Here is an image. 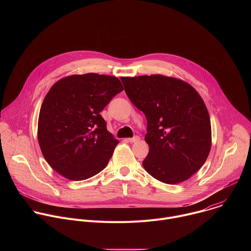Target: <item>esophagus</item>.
<instances>
[{"mask_svg":"<svg viewBox=\"0 0 251 251\" xmlns=\"http://www.w3.org/2000/svg\"><path fill=\"white\" fill-rule=\"evenodd\" d=\"M140 140V137L139 136H135V137H133V138H129L128 139V142H130V143H135V142H138Z\"/></svg>","mask_w":251,"mask_h":251,"instance_id":"1","label":"esophagus"}]
</instances>
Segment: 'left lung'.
Instances as JSON below:
<instances>
[{
    "label": "left lung",
    "mask_w": 251,
    "mask_h": 251,
    "mask_svg": "<svg viewBox=\"0 0 251 251\" xmlns=\"http://www.w3.org/2000/svg\"><path fill=\"white\" fill-rule=\"evenodd\" d=\"M131 102L147 119L144 169L174 185L191 177L211 145L210 119L199 93L183 80L160 75L121 78Z\"/></svg>",
    "instance_id": "left-lung-1"
}]
</instances>
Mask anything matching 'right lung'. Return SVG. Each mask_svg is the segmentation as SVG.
Segmentation results:
<instances>
[{"mask_svg": "<svg viewBox=\"0 0 251 251\" xmlns=\"http://www.w3.org/2000/svg\"><path fill=\"white\" fill-rule=\"evenodd\" d=\"M122 90L117 77L97 74L67 76L50 88L41 107L38 138L54 171L82 181L106 167L118 140L100 112Z\"/></svg>", "mask_w": 251, "mask_h": 251, "instance_id": "1", "label": "right lung"}]
</instances>
